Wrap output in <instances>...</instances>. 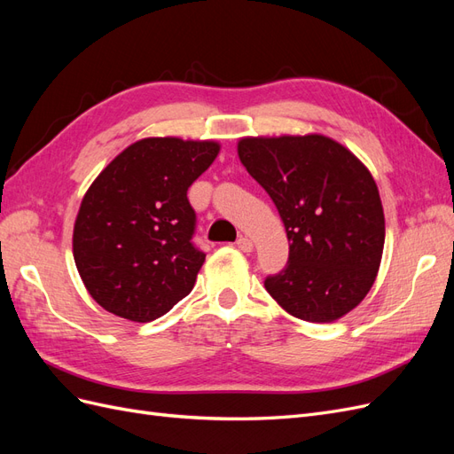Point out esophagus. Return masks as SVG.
Returning a JSON list of instances; mask_svg holds the SVG:
<instances>
[{"label":"esophagus","mask_w":454,"mask_h":454,"mask_svg":"<svg viewBox=\"0 0 454 454\" xmlns=\"http://www.w3.org/2000/svg\"><path fill=\"white\" fill-rule=\"evenodd\" d=\"M237 246H239V250H242V252H252L254 250V242L248 239V237H240L239 240H237Z\"/></svg>","instance_id":"34e87169"}]
</instances>
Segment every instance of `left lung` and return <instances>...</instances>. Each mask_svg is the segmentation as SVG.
Returning <instances> with one entry per match:
<instances>
[{
	"instance_id": "8db88e82",
	"label": "left lung",
	"mask_w": 454,
	"mask_h": 454,
	"mask_svg": "<svg viewBox=\"0 0 454 454\" xmlns=\"http://www.w3.org/2000/svg\"><path fill=\"white\" fill-rule=\"evenodd\" d=\"M237 149L290 240L287 265L267 277V292L299 320L342 318L362 303L380 267L384 212L373 176L324 134L248 136Z\"/></svg>"
}]
</instances>
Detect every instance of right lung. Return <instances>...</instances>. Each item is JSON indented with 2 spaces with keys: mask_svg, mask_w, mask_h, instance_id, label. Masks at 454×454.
Returning <instances> with one entry per match:
<instances>
[{
  "mask_svg": "<svg viewBox=\"0 0 454 454\" xmlns=\"http://www.w3.org/2000/svg\"><path fill=\"white\" fill-rule=\"evenodd\" d=\"M214 140L144 138L107 164L81 200L74 259L90 297L132 322L167 314L193 290L204 254L187 189L219 153Z\"/></svg>",
  "mask_w": 454,
  "mask_h": 454,
  "instance_id": "1",
  "label": "right lung"
}]
</instances>
